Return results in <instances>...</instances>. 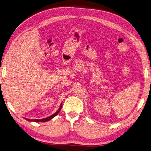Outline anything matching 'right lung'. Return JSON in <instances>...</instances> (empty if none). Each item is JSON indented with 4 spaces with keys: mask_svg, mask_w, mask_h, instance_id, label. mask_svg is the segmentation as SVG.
Here are the masks:
<instances>
[{
    "mask_svg": "<svg viewBox=\"0 0 151 151\" xmlns=\"http://www.w3.org/2000/svg\"><path fill=\"white\" fill-rule=\"evenodd\" d=\"M61 107H62V103L61 104L60 106V108H59V109L58 110V111L55 113L54 114H53L52 115H51L49 117H47V118H45V119H35V120H33V119H25L24 118L25 120H27L28 121H31V122H47V121H49L50 120L52 119V118H54V117L55 116H56L59 113V112L60 111V110L61 109Z\"/></svg>",
    "mask_w": 151,
    "mask_h": 151,
    "instance_id": "add662e5",
    "label": "right lung"
}]
</instances>
